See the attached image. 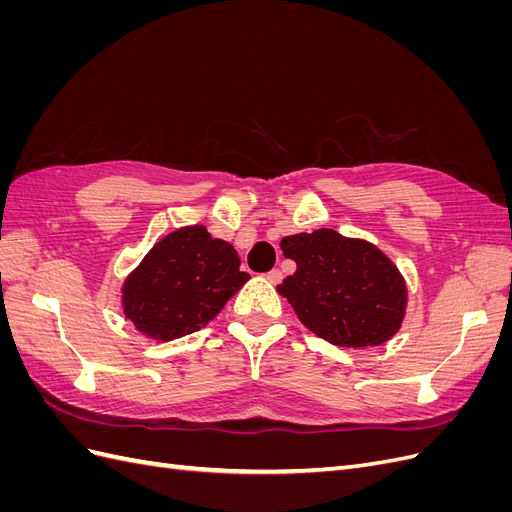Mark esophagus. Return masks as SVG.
I'll return each instance as SVG.
<instances>
[{"mask_svg":"<svg viewBox=\"0 0 512 512\" xmlns=\"http://www.w3.org/2000/svg\"><path fill=\"white\" fill-rule=\"evenodd\" d=\"M267 280H269L271 284H280V282H282V271H280V269L269 271V273H267Z\"/></svg>","mask_w":512,"mask_h":512,"instance_id":"obj_1","label":"esophagus"}]
</instances>
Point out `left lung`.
Listing matches in <instances>:
<instances>
[{"mask_svg":"<svg viewBox=\"0 0 512 512\" xmlns=\"http://www.w3.org/2000/svg\"><path fill=\"white\" fill-rule=\"evenodd\" d=\"M297 271L277 286L305 327L342 348L380 346L404 320L406 284L376 245L331 228L282 239Z\"/></svg>","mask_w":512,"mask_h":512,"instance_id":"obj_1","label":"left lung"}]
</instances>
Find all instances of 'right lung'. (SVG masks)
I'll list each match as a JSON object with an SVG mask.
<instances>
[{
	"label": "right lung",
	"mask_w": 512,
	"mask_h": 512,
	"mask_svg": "<svg viewBox=\"0 0 512 512\" xmlns=\"http://www.w3.org/2000/svg\"><path fill=\"white\" fill-rule=\"evenodd\" d=\"M239 265L235 247L205 226L179 228L153 245L123 284V312L162 342L200 331L250 280Z\"/></svg>",
	"instance_id": "obj_1"
}]
</instances>
